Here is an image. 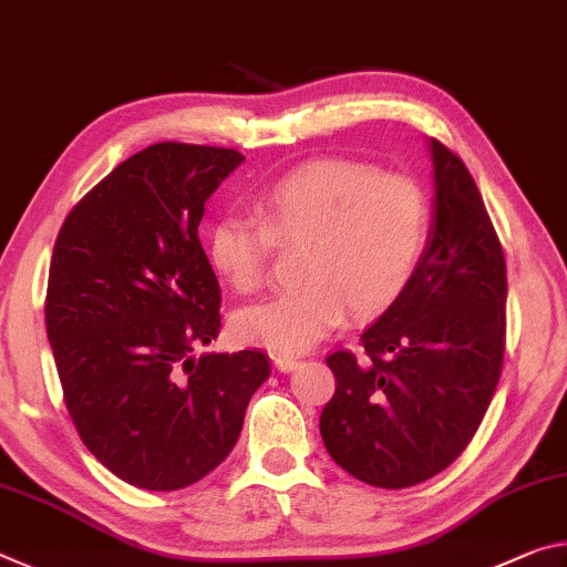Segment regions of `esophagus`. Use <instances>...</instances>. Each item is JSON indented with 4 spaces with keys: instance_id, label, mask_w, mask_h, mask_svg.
Returning a JSON list of instances; mask_svg holds the SVG:
<instances>
[{
    "instance_id": "esophagus-1",
    "label": "esophagus",
    "mask_w": 567,
    "mask_h": 567,
    "mask_svg": "<svg viewBox=\"0 0 567 567\" xmlns=\"http://www.w3.org/2000/svg\"><path fill=\"white\" fill-rule=\"evenodd\" d=\"M274 364H276L278 371H284V374H289V371H293L296 367H299V359H293V357H276Z\"/></svg>"
}]
</instances>
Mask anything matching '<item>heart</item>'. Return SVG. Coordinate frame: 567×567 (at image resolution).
Here are the masks:
<instances>
[{"label":"heart","instance_id":"b5f03b06","mask_svg":"<svg viewBox=\"0 0 567 567\" xmlns=\"http://www.w3.org/2000/svg\"><path fill=\"white\" fill-rule=\"evenodd\" d=\"M254 216L208 228V256L230 289L264 286L274 244L303 246L301 289L238 311L240 341L274 354H303L344 321L386 311L406 291L430 236V200L410 175H382L349 161H313L254 200Z\"/></svg>","mask_w":567,"mask_h":567}]
</instances>
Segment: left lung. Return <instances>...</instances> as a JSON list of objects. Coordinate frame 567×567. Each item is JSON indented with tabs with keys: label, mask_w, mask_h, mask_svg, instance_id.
Returning <instances> with one entry per match:
<instances>
[{
	"label": "left lung",
	"mask_w": 567,
	"mask_h": 567,
	"mask_svg": "<svg viewBox=\"0 0 567 567\" xmlns=\"http://www.w3.org/2000/svg\"><path fill=\"white\" fill-rule=\"evenodd\" d=\"M432 223L406 291L361 333L364 359H327L337 392L321 412L331 460L374 487L420 485L467 447L505 351L507 274L465 163L430 137Z\"/></svg>",
	"instance_id": "8db88e82"
}]
</instances>
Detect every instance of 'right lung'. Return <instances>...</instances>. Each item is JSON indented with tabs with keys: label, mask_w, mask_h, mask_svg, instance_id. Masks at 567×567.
<instances>
[{
	"label": "right lung",
	"mask_w": 567,
	"mask_h": 567,
	"mask_svg": "<svg viewBox=\"0 0 567 567\" xmlns=\"http://www.w3.org/2000/svg\"><path fill=\"white\" fill-rule=\"evenodd\" d=\"M244 161L230 147H145L54 240L44 321L64 404L85 447L141 489L171 493L216 470L271 374L264 351L193 354L220 331L198 226Z\"/></svg>",
	"instance_id": "add662e5"
}]
</instances>
